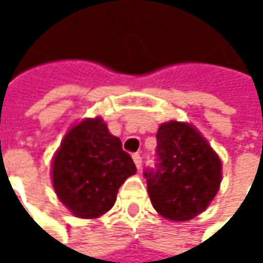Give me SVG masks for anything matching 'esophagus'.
<instances>
[{"label": "esophagus", "instance_id": "34e87169", "mask_svg": "<svg viewBox=\"0 0 263 263\" xmlns=\"http://www.w3.org/2000/svg\"><path fill=\"white\" fill-rule=\"evenodd\" d=\"M132 160H134L137 169H140V167H141V157H140V154H134V155H132Z\"/></svg>", "mask_w": 263, "mask_h": 263}]
</instances>
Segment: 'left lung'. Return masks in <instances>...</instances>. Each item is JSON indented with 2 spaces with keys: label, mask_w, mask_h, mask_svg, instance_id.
<instances>
[{
  "label": "left lung",
  "mask_w": 263,
  "mask_h": 263,
  "mask_svg": "<svg viewBox=\"0 0 263 263\" xmlns=\"http://www.w3.org/2000/svg\"><path fill=\"white\" fill-rule=\"evenodd\" d=\"M154 209L181 222L204 212L222 180V164L209 141L192 125L167 122L157 132V164L144 172Z\"/></svg>",
  "instance_id": "left-lung-1"
}]
</instances>
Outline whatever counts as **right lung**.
Here are the masks:
<instances>
[{
  "label": "right lung",
  "mask_w": 263,
  "mask_h": 263,
  "mask_svg": "<svg viewBox=\"0 0 263 263\" xmlns=\"http://www.w3.org/2000/svg\"><path fill=\"white\" fill-rule=\"evenodd\" d=\"M135 172L131 155L100 117L71 126L51 164L58 198L83 219L99 218L111 210L120 185Z\"/></svg>",
  "instance_id": "add662e5"
}]
</instances>
